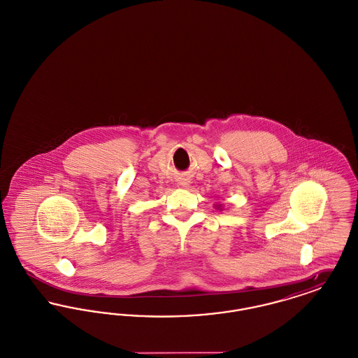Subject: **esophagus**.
I'll list each match as a JSON object with an SVG mask.
<instances>
[{
	"mask_svg": "<svg viewBox=\"0 0 358 358\" xmlns=\"http://www.w3.org/2000/svg\"><path fill=\"white\" fill-rule=\"evenodd\" d=\"M189 184H190V181H189V178H187V177L180 178V185H181V187H187Z\"/></svg>",
	"mask_w": 358,
	"mask_h": 358,
	"instance_id": "obj_1",
	"label": "esophagus"
}]
</instances>
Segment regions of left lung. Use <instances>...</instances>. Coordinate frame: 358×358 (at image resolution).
Wrapping results in <instances>:
<instances>
[{"label": "left lung", "instance_id": "8db88e82", "mask_svg": "<svg viewBox=\"0 0 358 358\" xmlns=\"http://www.w3.org/2000/svg\"><path fill=\"white\" fill-rule=\"evenodd\" d=\"M215 206H216V208H217V209H222V204L215 205Z\"/></svg>", "mask_w": 358, "mask_h": 358}]
</instances>
